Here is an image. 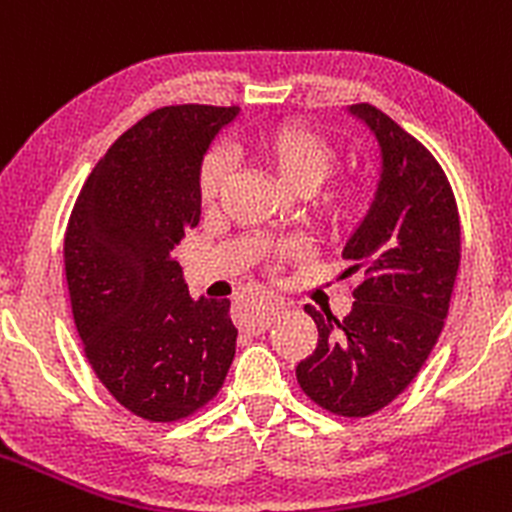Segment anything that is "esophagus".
Instances as JSON below:
<instances>
[{
  "instance_id": "obj_1",
  "label": "esophagus",
  "mask_w": 512,
  "mask_h": 512,
  "mask_svg": "<svg viewBox=\"0 0 512 512\" xmlns=\"http://www.w3.org/2000/svg\"><path fill=\"white\" fill-rule=\"evenodd\" d=\"M281 310V303H278V298H273V295H266V298H261V303H258V315L256 320H251L249 325H244L246 330H251V333H263V330L271 325L273 315Z\"/></svg>"
}]
</instances>
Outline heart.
<instances>
[{
  "instance_id": "1",
  "label": "heart",
  "mask_w": 512,
  "mask_h": 512,
  "mask_svg": "<svg viewBox=\"0 0 512 512\" xmlns=\"http://www.w3.org/2000/svg\"><path fill=\"white\" fill-rule=\"evenodd\" d=\"M251 152L263 162L268 172L291 192H310L320 181L324 184L313 192L310 212L328 234L340 236L355 229L365 219L372 202V184L367 175L357 170L330 175L337 165V150L325 135L303 123L266 125L249 140ZM231 177L229 157L221 150H209L197 167V194L204 207H212L224 192ZM305 254L300 241H283L266 254L268 268L295 261Z\"/></svg>"
}]
</instances>
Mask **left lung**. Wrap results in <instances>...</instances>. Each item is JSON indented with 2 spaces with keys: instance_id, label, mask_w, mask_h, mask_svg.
Instances as JSON below:
<instances>
[{
  "instance_id": "1",
  "label": "left lung",
  "mask_w": 512,
  "mask_h": 512,
  "mask_svg": "<svg viewBox=\"0 0 512 512\" xmlns=\"http://www.w3.org/2000/svg\"><path fill=\"white\" fill-rule=\"evenodd\" d=\"M382 150V177L347 241L357 276L350 315L305 305L318 347L295 367L300 389L330 414L362 419L392 404L429 360L461 263V221L449 177L414 135L370 103L352 105Z\"/></svg>"
}]
</instances>
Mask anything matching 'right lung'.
I'll use <instances>...</instances> for the list:
<instances>
[{"label":"right lung","instance_id":"right-lung-1","mask_svg":"<svg viewBox=\"0 0 512 512\" xmlns=\"http://www.w3.org/2000/svg\"><path fill=\"white\" fill-rule=\"evenodd\" d=\"M239 108L165 105L108 147L63 239L73 323L96 377L147 421L187 419L236 352L229 300H194L172 256L199 224L197 167Z\"/></svg>","mask_w":512,"mask_h":512}]
</instances>
